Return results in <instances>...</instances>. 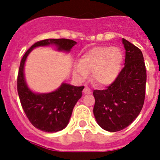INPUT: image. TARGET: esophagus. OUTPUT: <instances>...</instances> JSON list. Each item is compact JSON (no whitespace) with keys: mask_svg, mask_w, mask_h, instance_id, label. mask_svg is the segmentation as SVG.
Returning <instances> with one entry per match:
<instances>
[{"mask_svg":"<svg viewBox=\"0 0 160 160\" xmlns=\"http://www.w3.org/2000/svg\"><path fill=\"white\" fill-rule=\"evenodd\" d=\"M83 93L85 94H90L92 92H91V90L88 87H85L84 90H83Z\"/></svg>","mask_w":160,"mask_h":160,"instance_id":"esophagus-1","label":"esophagus"}]
</instances>
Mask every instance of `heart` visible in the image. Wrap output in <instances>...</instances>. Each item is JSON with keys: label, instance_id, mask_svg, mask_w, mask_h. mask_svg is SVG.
Masks as SVG:
<instances>
[{"label": "heart", "instance_id": "b5f03b06", "mask_svg": "<svg viewBox=\"0 0 160 160\" xmlns=\"http://www.w3.org/2000/svg\"><path fill=\"white\" fill-rule=\"evenodd\" d=\"M122 53L118 47L99 46L89 50L79 60L73 73L80 79L91 72V81L100 87L108 86L116 79L121 70Z\"/></svg>", "mask_w": 160, "mask_h": 160}]
</instances>
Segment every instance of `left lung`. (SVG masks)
I'll return each instance as SVG.
<instances>
[{"instance_id": "1", "label": "left lung", "mask_w": 160, "mask_h": 160, "mask_svg": "<svg viewBox=\"0 0 160 160\" xmlns=\"http://www.w3.org/2000/svg\"><path fill=\"white\" fill-rule=\"evenodd\" d=\"M125 66L105 90H94V114L102 129L115 132L132 123L142 108L147 72L142 51L122 38Z\"/></svg>"}]
</instances>
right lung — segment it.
I'll list each match as a JSON object with an SVG mask.
<instances>
[{
    "label": "right lung",
    "instance_id": "right-lung-1",
    "mask_svg": "<svg viewBox=\"0 0 160 160\" xmlns=\"http://www.w3.org/2000/svg\"><path fill=\"white\" fill-rule=\"evenodd\" d=\"M76 42L66 38L46 39L34 43L25 52L21 61L18 75V92L21 104L29 122L33 127L46 132H57L67 126L73 109L82 97L84 87H74L62 83L49 94H34L25 83L24 65L26 58L37 46L55 45L58 50L70 51Z\"/></svg>",
    "mask_w": 160,
    "mask_h": 160
}]
</instances>
